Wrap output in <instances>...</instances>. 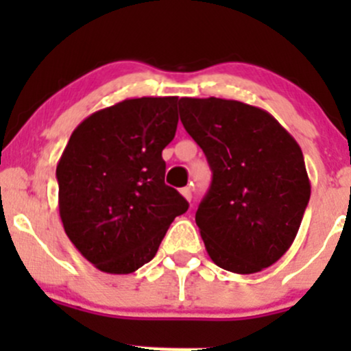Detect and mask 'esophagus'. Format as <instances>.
<instances>
[{"mask_svg": "<svg viewBox=\"0 0 351 351\" xmlns=\"http://www.w3.org/2000/svg\"><path fill=\"white\" fill-rule=\"evenodd\" d=\"M180 192H182V195L186 198V200H192V189H189V186H185V189H182L180 190Z\"/></svg>", "mask_w": 351, "mask_h": 351, "instance_id": "esophagus-1", "label": "esophagus"}]
</instances>
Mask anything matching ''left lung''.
I'll return each mask as SVG.
<instances>
[{"label":"left lung","mask_w":351,"mask_h":351,"mask_svg":"<svg viewBox=\"0 0 351 351\" xmlns=\"http://www.w3.org/2000/svg\"><path fill=\"white\" fill-rule=\"evenodd\" d=\"M180 119L212 183L195 222L217 267L250 275L280 260L302 222L311 183L297 141L265 110L224 98H182Z\"/></svg>","instance_id":"1"}]
</instances>
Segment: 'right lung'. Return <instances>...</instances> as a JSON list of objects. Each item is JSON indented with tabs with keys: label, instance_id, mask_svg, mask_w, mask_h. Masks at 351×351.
<instances>
[{
	"label": "right lung",
	"instance_id": "add662e5",
	"mask_svg": "<svg viewBox=\"0 0 351 351\" xmlns=\"http://www.w3.org/2000/svg\"><path fill=\"white\" fill-rule=\"evenodd\" d=\"M178 97H143L98 110L71 134L58 162L67 238L100 271L151 261L189 202L165 183L162 149L178 125Z\"/></svg>",
	"mask_w": 351,
	"mask_h": 351
}]
</instances>
